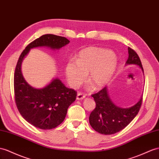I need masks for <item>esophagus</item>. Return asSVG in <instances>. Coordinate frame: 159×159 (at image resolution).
Segmentation results:
<instances>
[{
  "label": "esophagus",
  "mask_w": 159,
  "mask_h": 159,
  "mask_svg": "<svg viewBox=\"0 0 159 159\" xmlns=\"http://www.w3.org/2000/svg\"><path fill=\"white\" fill-rule=\"evenodd\" d=\"M85 97H86V95H85L84 93H81V92H79V93H78V94H77L76 99H78V100H82L84 98H85Z\"/></svg>",
  "instance_id": "obj_1"
}]
</instances>
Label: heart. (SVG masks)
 <instances>
[{"label": "heart", "mask_w": 159, "mask_h": 159, "mask_svg": "<svg viewBox=\"0 0 159 159\" xmlns=\"http://www.w3.org/2000/svg\"><path fill=\"white\" fill-rule=\"evenodd\" d=\"M117 56L108 49L88 47L81 50L76 61L70 60L65 67L66 79L73 88H78L86 80L93 87L100 89L106 85L115 72Z\"/></svg>", "instance_id": "obj_1"}]
</instances>
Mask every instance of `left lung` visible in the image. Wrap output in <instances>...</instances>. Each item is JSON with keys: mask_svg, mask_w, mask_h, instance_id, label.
Returning <instances> with one entry per match:
<instances>
[{"mask_svg": "<svg viewBox=\"0 0 159 159\" xmlns=\"http://www.w3.org/2000/svg\"><path fill=\"white\" fill-rule=\"evenodd\" d=\"M128 58L126 64H136L144 72L139 56L133 49L128 47ZM96 107L89 116V123L96 132L110 135L125 128L136 116L141 107L142 98L134 106L120 108L110 99L105 87L98 93L93 94Z\"/></svg>", "mask_w": 159, "mask_h": 159, "instance_id": "8db88e82", "label": "left lung"}]
</instances>
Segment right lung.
I'll return each instance as SVG.
<instances>
[{
	"label": "right lung",
	"mask_w": 159,
	"mask_h": 159,
	"mask_svg": "<svg viewBox=\"0 0 159 159\" xmlns=\"http://www.w3.org/2000/svg\"><path fill=\"white\" fill-rule=\"evenodd\" d=\"M70 41L64 37L46 34L31 42L20 55L14 74L15 101L19 113L27 122L42 129H50L65 119L68 107L76 98L77 92L55 79L46 87L35 89L27 83L21 74L22 61L31 48L47 46L60 49Z\"/></svg>",
	"instance_id": "1"
}]
</instances>
